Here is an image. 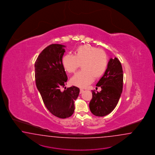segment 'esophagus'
I'll return each instance as SVG.
<instances>
[{
    "mask_svg": "<svg viewBox=\"0 0 155 155\" xmlns=\"http://www.w3.org/2000/svg\"><path fill=\"white\" fill-rule=\"evenodd\" d=\"M84 89H82V88H80V94H82V93L84 92Z\"/></svg>",
    "mask_w": 155,
    "mask_h": 155,
    "instance_id": "esophagus-1",
    "label": "esophagus"
}]
</instances>
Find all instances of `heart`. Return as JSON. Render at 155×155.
Here are the masks:
<instances>
[{"label": "heart", "mask_w": 155, "mask_h": 155, "mask_svg": "<svg viewBox=\"0 0 155 155\" xmlns=\"http://www.w3.org/2000/svg\"><path fill=\"white\" fill-rule=\"evenodd\" d=\"M74 54H65L62 60L64 69L69 73L75 72L81 65L82 70L71 80L72 84L85 87L92 83L94 77L99 78L104 74L108 65V57L103 50L84 45L77 47Z\"/></svg>", "instance_id": "obj_1"}]
</instances>
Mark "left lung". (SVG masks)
<instances>
[{"instance_id": "1", "label": "left lung", "mask_w": 155, "mask_h": 155, "mask_svg": "<svg viewBox=\"0 0 155 155\" xmlns=\"http://www.w3.org/2000/svg\"><path fill=\"white\" fill-rule=\"evenodd\" d=\"M123 71L117 58L109 60L107 69L96 84L101 87L100 92L92 91V98L89 104L91 113L103 117L110 113L116 107L123 88Z\"/></svg>"}]
</instances>
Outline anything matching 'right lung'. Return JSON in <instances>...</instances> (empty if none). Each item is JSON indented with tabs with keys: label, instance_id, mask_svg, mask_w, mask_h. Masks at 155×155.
<instances>
[{
	"label": "right lung",
	"instance_id": "right-lung-1",
	"mask_svg": "<svg viewBox=\"0 0 155 155\" xmlns=\"http://www.w3.org/2000/svg\"><path fill=\"white\" fill-rule=\"evenodd\" d=\"M65 46L52 44L38 56L35 63V83L46 108L56 117L66 118L74 111V101L80 89L65 87L68 80L62 58ZM65 87V90L61 89Z\"/></svg>",
	"mask_w": 155,
	"mask_h": 155
}]
</instances>
